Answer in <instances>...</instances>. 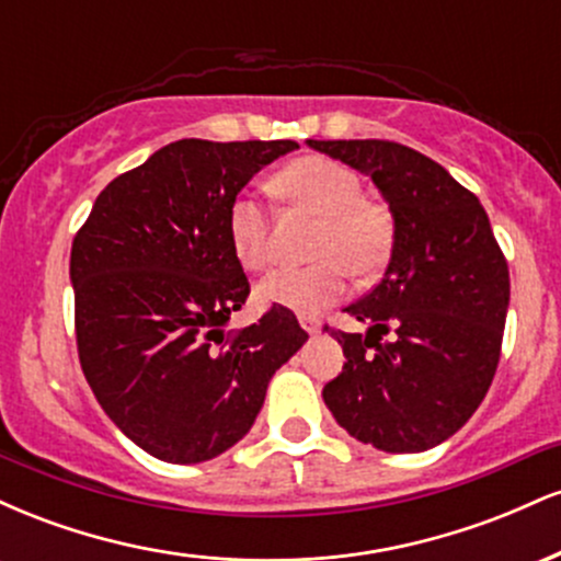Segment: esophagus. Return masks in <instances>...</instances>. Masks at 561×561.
<instances>
[{
    "instance_id": "obj_1",
    "label": "esophagus",
    "mask_w": 561,
    "mask_h": 561,
    "mask_svg": "<svg viewBox=\"0 0 561 561\" xmlns=\"http://www.w3.org/2000/svg\"><path fill=\"white\" fill-rule=\"evenodd\" d=\"M300 327L306 330L308 334H317L321 332V321L317 317H300Z\"/></svg>"
}]
</instances>
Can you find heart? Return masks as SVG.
Returning <instances> with one entry per match:
<instances>
[{
  "label": "heart",
  "instance_id": "heart-1",
  "mask_svg": "<svg viewBox=\"0 0 561 561\" xmlns=\"http://www.w3.org/2000/svg\"><path fill=\"white\" fill-rule=\"evenodd\" d=\"M274 192L319 216L311 242V266L276 268L261 279L259 300L298 313H319L347 289V274H377L388 261L392 221L388 208L364 197L362 176L340 160L302 156L276 171ZM229 242L237 261L259 272L272 261L268 214L253 190L237 192L227 214Z\"/></svg>",
  "mask_w": 561,
  "mask_h": 561
}]
</instances>
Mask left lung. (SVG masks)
<instances>
[{
  "mask_svg": "<svg viewBox=\"0 0 561 561\" xmlns=\"http://www.w3.org/2000/svg\"><path fill=\"white\" fill-rule=\"evenodd\" d=\"M369 173L392 214L382 279L345 311L369 332L324 330L345 366L321 396L356 440L427 450L465 427L491 388L508 308V266L474 192L390 139H308ZM385 333H392L390 341Z\"/></svg>",
  "mask_w": 561,
  "mask_h": 561,
  "instance_id": "8db88e82",
  "label": "left lung"
}]
</instances>
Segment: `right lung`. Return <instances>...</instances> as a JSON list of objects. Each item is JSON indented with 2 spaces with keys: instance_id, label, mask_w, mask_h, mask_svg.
<instances>
[{
  "instance_id": "right-lung-1",
  "label": "right lung",
  "mask_w": 561,
  "mask_h": 561,
  "mask_svg": "<svg viewBox=\"0 0 561 561\" xmlns=\"http://www.w3.org/2000/svg\"><path fill=\"white\" fill-rule=\"evenodd\" d=\"M298 141L179 139L100 192L70 248L76 347L139 448L197 465L248 435L268 379L308 340L285 306L224 332L250 295L229 203Z\"/></svg>"
}]
</instances>
